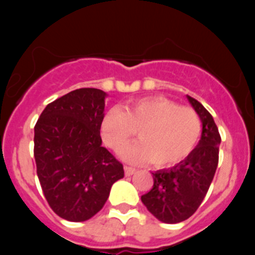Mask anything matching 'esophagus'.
Returning a JSON list of instances; mask_svg holds the SVG:
<instances>
[{
  "instance_id": "34e87169",
  "label": "esophagus",
  "mask_w": 255,
  "mask_h": 255,
  "mask_svg": "<svg viewBox=\"0 0 255 255\" xmlns=\"http://www.w3.org/2000/svg\"><path fill=\"white\" fill-rule=\"evenodd\" d=\"M124 170H125V175L126 176H131L132 173L135 172V168L134 167H131V166H125V167H124Z\"/></svg>"
}]
</instances>
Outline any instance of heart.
<instances>
[{
    "mask_svg": "<svg viewBox=\"0 0 255 255\" xmlns=\"http://www.w3.org/2000/svg\"><path fill=\"white\" fill-rule=\"evenodd\" d=\"M139 130L138 143L121 152L126 161H152L170 167L186 159L199 143L202 121L190 107L179 106L163 97L139 98L123 108L112 107L105 114L101 131L114 150L125 147Z\"/></svg>",
    "mask_w": 255,
    "mask_h": 255,
    "instance_id": "1",
    "label": "heart"
}]
</instances>
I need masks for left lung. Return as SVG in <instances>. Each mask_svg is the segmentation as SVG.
<instances>
[{
	"label": "left lung",
	"mask_w": 255,
	"mask_h": 255,
	"mask_svg": "<svg viewBox=\"0 0 255 255\" xmlns=\"http://www.w3.org/2000/svg\"><path fill=\"white\" fill-rule=\"evenodd\" d=\"M202 120V136L188 158L170 170L152 172L153 188L141 195V202L157 220L179 224L199 208L215 177L221 136L212 115L202 103L188 96Z\"/></svg>",
	"instance_id": "1"
}]
</instances>
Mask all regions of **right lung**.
<instances>
[{"instance_id": "obj_1", "label": "right lung", "mask_w": 255, "mask_h": 255, "mask_svg": "<svg viewBox=\"0 0 255 255\" xmlns=\"http://www.w3.org/2000/svg\"><path fill=\"white\" fill-rule=\"evenodd\" d=\"M107 94L70 92L47 105L34 126V158L43 194L56 215L71 222L93 217L107 202L124 167L105 147L101 124Z\"/></svg>"}]
</instances>
